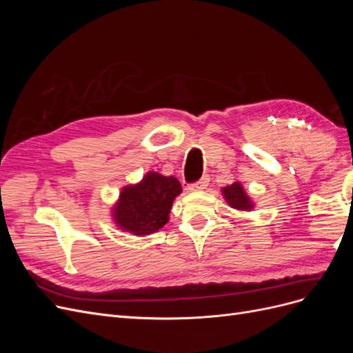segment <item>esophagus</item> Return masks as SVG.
<instances>
[{
    "instance_id": "34e87169",
    "label": "esophagus",
    "mask_w": 353,
    "mask_h": 353,
    "mask_svg": "<svg viewBox=\"0 0 353 353\" xmlns=\"http://www.w3.org/2000/svg\"><path fill=\"white\" fill-rule=\"evenodd\" d=\"M208 185H209V176L205 175L201 179H199L197 183L190 185V191H201V190H205Z\"/></svg>"
}]
</instances>
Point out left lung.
Segmentation results:
<instances>
[{"label": "left lung", "instance_id": "obj_1", "mask_svg": "<svg viewBox=\"0 0 353 353\" xmlns=\"http://www.w3.org/2000/svg\"><path fill=\"white\" fill-rule=\"evenodd\" d=\"M221 191L223 199H225L231 209L239 212H250L254 209V201L252 200L248 191L244 190L240 181H236V183H232L231 185L223 187Z\"/></svg>", "mask_w": 353, "mask_h": 353}]
</instances>
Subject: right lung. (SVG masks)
<instances>
[{
    "label": "right lung",
    "mask_w": 353,
    "mask_h": 353,
    "mask_svg": "<svg viewBox=\"0 0 353 353\" xmlns=\"http://www.w3.org/2000/svg\"><path fill=\"white\" fill-rule=\"evenodd\" d=\"M181 193L183 188L175 176L150 170L140 183L121 190L110 216L119 230L144 237L166 225L174 200Z\"/></svg>",
    "instance_id": "right-lung-1"
}]
</instances>
